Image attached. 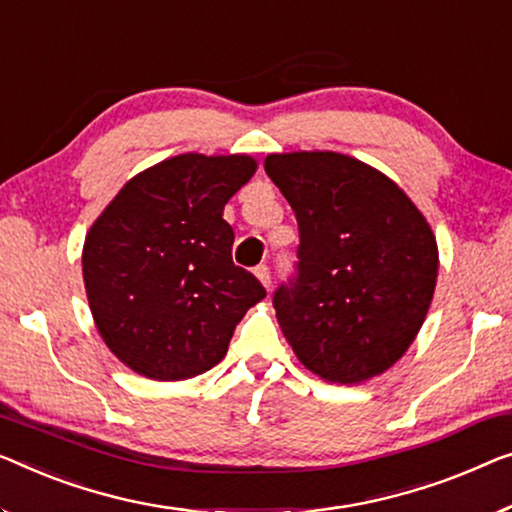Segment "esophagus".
Instances as JSON below:
<instances>
[{
  "label": "esophagus",
  "mask_w": 512,
  "mask_h": 512,
  "mask_svg": "<svg viewBox=\"0 0 512 512\" xmlns=\"http://www.w3.org/2000/svg\"><path fill=\"white\" fill-rule=\"evenodd\" d=\"M255 276L259 278V282H262V285L269 289L271 287V269L266 264H259L257 269H255Z\"/></svg>",
  "instance_id": "1"
}]
</instances>
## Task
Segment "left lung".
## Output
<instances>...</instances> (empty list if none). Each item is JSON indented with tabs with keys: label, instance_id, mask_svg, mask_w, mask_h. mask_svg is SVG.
Returning a JSON list of instances; mask_svg holds the SVG:
<instances>
[{
	"label": "left lung",
	"instance_id": "left-lung-1",
	"mask_svg": "<svg viewBox=\"0 0 512 512\" xmlns=\"http://www.w3.org/2000/svg\"><path fill=\"white\" fill-rule=\"evenodd\" d=\"M264 170L299 223L294 276L273 292L299 361L333 384L391 368L437 285V241L395 183L335 151L271 154Z\"/></svg>",
	"mask_w": 512,
	"mask_h": 512
}]
</instances>
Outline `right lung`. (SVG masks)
<instances>
[{"label":"right lung","instance_id":"add662e5","mask_svg":"<svg viewBox=\"0 0 512 512\" xmlns=\"http://www.w3.org/2000/svg\"><path fill=\"white\" fill-rule=\"evenodd\" d=\"M255 167L250 156H174L128 181L91 225L82 250L91 315L137 375L179 381L211 370L266 296L232 262L223 220Z\"/></svg>","mask_w":512,"mask_h":512}]
</instances>
